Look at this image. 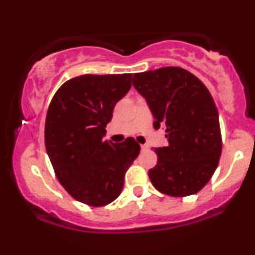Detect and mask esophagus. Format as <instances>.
Masks as SVG:
<instances>
[{
	"label": "esophagus",
	"instance_id": "obj_1",
	"mask_svg": "<svg viewBox=\"0 0 255 255\" xmlns=\"http://www.w3.org/2000/svg\"><path fill=\"white\" fill-rule=\"evenodd\" d=\"M140 147H141L142 151H146L148 148V146L147 145H140Z\"/></svg>",
	"mask_w": 255,
	"mask_h": 255
}]
</instances>
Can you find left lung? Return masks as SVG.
<instances>
[{"label": "left lung", "mask_w": 255, "mask_h": 255, "mask_svg": "<svg viewBox=\"0 0 255 255\" xmlns=\"http://www.w3.org/2000/svg\"><path fill=\"white\" fill-rule=\"evenodd\" d=\"M135 90L147 102L153 127L165 128L169 145L158 147L148 170L154 188L170 197L198 193L211 180L222 153L218 111L199 79L180 67L135 73Z\"/></svg>", "instance_id": "1"}]
</instances>
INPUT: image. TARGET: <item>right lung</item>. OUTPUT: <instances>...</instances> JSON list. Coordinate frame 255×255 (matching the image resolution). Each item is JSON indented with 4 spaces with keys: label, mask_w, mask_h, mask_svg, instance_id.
I'll list each match as a JSON object with an SVG mask.
<instances>
[{
    "label": "right lung",
    "mask_w": 255,
    "mask_h": 255,
    "mask_svg": "<svg viewBox=\"0 0 255 255\" xmlns=\"http://www.w3.org/2000/svg\"><path fill=\"white\" fill-rule=\"evenodd\" d=\"M130 86L131 74L80 75L66 81L49 105L44 136L52 168L68 194L89 206L115 200L139 156L133 137L103 140L114 108Z\"/></svg>",
    "instance_id": "right-lung-1"
}]
</instances>
